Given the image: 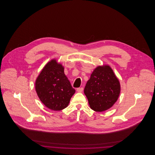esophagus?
Returning <instances> with one entry per match:
<instances>
[{
    "instance_id": "esophagus-1",
    "label": "esophagus",
    "mask_w": 155,
    "mask_h": 155,
    "mask_svg": "<svg viewBox=\"0 0 155 155\" xmlns=\"http://www.w3.org/2000/svg\"><path fill=\"white\" fill-rule=\"evenodd\" d=\"M77 92H82L83 91V88H82V87L78 88H77Z\"/></svg>"
}]
</instances>
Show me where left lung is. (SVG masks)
I'll return each instance as SVG.
<instances>
[{
  "label": "left lung",
  "mask_w": 155,
  "mask_h": 155,
  "mask_svg": "<svg viewBox=\"0 0 155 155\" xmlns=\"http://www.w3.org/2000/svg\"><path fill=\"white\" fill-rule=\"evenodd\" d=\"M121 86L110 66L103 64L94 69L84 88L91 109L102 112L111 108L118 99Z\"/></svg>",
  "instance_id": "1"
}]
</instances>
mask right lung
Segmentation results:
<instances>
[{"instance_id":"add662e5","label":"right lung","mask_w":155,"mask_h":155,"mask_svg":"<svg viewBox=\"0 0 155 155\" xmlns=\"http://www.w3.org/2000/svg\"><path fill=\"white\" fill-rule=\"evenodd\" d=\"M64 70V66L56 59H52L42 68L35 81L37 95L45 106L52 110L65 109L75 92Z\"/></svg>"}]
</instances>
